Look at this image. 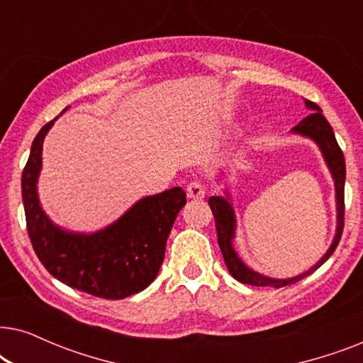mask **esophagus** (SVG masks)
I'll return each mask as SVG.
<instances>
[{
    "label": "esophagus",
    "instance_id": "34e87169",
    "mask_svg": "<svg viewBox=\"0 0 363 363\" xmlns=\"http://www.w3.org/2000/svg\"><path fill=\"white\" fill-rule=\"evenodd\" d=\"M186 195L193 200H201L205 196V186L201 182H191L186 185Z\"/></svg>",
    "mask_w": 363,
    "mask_h": 363
}]
</instances>
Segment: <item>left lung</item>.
I'll use <instances>...</instances> for the list:
<instances>
[{
    "instance_id": "1",
    "label": "left lung",
    "mask_w": 363,
    "mask_h": 363,
    "mask_svg": "<svg viewBox=\"0 0 363 363\" xmlns=\"http://www.w3.org/2000/svg\"><path fill=\"white\" fill-rule=\"evenodd\" d=\"M306 106L312 113H309L306 118L297 123V125L292 128V132L299 133V135L309 137L314 140L317 145H319L322 155H324L327 167L332 173V178H334L335 183V200H337V233L334 241L329 247V251L322 256V259L317 262L315 266H312L309 271L304 272V274L291 277V279H271V277L261 276L250 269L245 262H242L240 257H238L235 247H233V238H235V230H236V218L235 211H233V206L228 198L223 196H211L208 200V205H210L213 216H215V225H216V233H218V245H220V250L223 252V259L226 262L228 271L231 272V276L235 277L236 281L242 282V284H251V286H271V287H284L289 284H294V282L301 281L302 277L309 276L311 272H314L317 267H320L324 262L329 259V257L334 255L337 245H339L342 231H344V215H345V203H344V190H345V158L344 153H342L339 143L335 140L334 130H332L330 123L327 122V118L322 116L320 107L317 106L315 102L306 101Z\"/></svg>"
}]
</instances>
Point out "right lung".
I'll list each match as a JSON object with an SVG mask.
<instances>
[{
	"label": "right lung",
	"instance_id": "right-lung-1",
	"mask_svg": "<svg viewBox=\"0 0 363 363\" xmlns=\"http://www.w3.org/2000/svg\"><path fill=\"white\" fill-rule=\"evenodd\" d=\"M54 121L34 138L21 178L24 215L34 252L56 279L74 289L113 301L137 294L150 286L160 271L167 238L178 211L185 206L186 193L175 186L142 198L121 220L92 235L61 230L43 211L36 186L43 142Z\"/></svg>",
	"mask_w": 363,
	"mask_h": 363
}]
</instances>
